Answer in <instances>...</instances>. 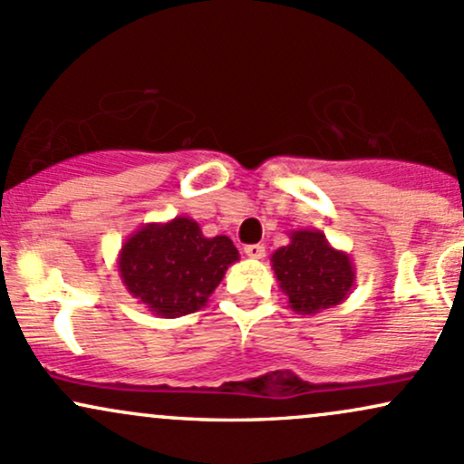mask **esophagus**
Segmentation results:
<instances>
[{
  "label": "esophagus",
  "instance_id": "obj_1",
  "mask_svg": "<svg viewBox=\"0 0 464 464\" xmlns=\"http://www.w3.org/2000/svg\"><path fill=\"white\" fill-rule=\"evenodd\" d=\"M244 253H246L250 259H264L266 248L262 244H248V246H244Z\"/></svg>",
  "mask_w": 464,
  "mask_h": 464
}]
</instances>
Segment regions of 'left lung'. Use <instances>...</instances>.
<instances>
[{
    "instance_id": "1",
    "label": "left lung",
    "mask_w": 464,
    "mask_h": 464,
    "mask_svg": "<svg viewBox=\"0 0 464 464\" xmlns=\"http://www.w3.org/2000/svg\"><path fill=\"white\" fill-rule=\"evenodd\" d=\"M281 292L296 314H318L340 305L355 284L349 253L334 248L323 231H290V244L270 257Z\"/></svg>"
}]
</instances>
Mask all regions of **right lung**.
I'll return each mask as SVG.
<instances>
[{
    "label": "right lung",
    "mask_w": 464,
    "mask_h": 464,
    "mask_svg": "<svg viewBox=\"0 0 464 464\" xmlns=\"http://www.w3.org/2000/svg\"><path fill=\"white\" fill-rule=\"evenodd\" d=\"M239 259L227 236L205 237L191 218L150 222L121 244L117 270L121 284L161 318L198 312L220 285L227 268Z\"/></svg>",
    "instance_id": "add662e5"
}]
</instances>
